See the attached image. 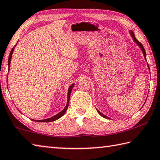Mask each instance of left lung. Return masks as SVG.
<instances>
[{"label":"left lung","instance_id":"8db88e82","mask_svg":"<svg viewBox=\"0 0 160 160\" xmlns=\"http://www.w3.org/2000/svg\"><path fill=\"white\" fill-rule=\"evenodd\" d=\"M130 34H131V36L132 37V38H133V40L134 41V42H135L136 43H137V44L138 45L140 48H141V49H142V52H143V55H144V58H145V59H146V51H145V49H144V48H143V45L142 44V43L141 42H139L138 40H137V39H136V37H135V36H134V32H132V31H130ZM148 67H149V66H148ZM98 111V112L99 113V114L101 115V116H102V117H104V118H108V117H106L105 115H104L103 114H102L101 112H100L98 110H97Z\"/></svg>","mask_w":160,"mask_h":160}]
</instances>
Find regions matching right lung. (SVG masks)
Returning <instances> with one entry per match:
<instances>
[{
  "label": "right lung",
  "instance_id": "1",
  "mask_svg": "<svg viewBox=\"0 0 160 160\" xmlns=\"http://www.w3.org/2000/svg\"><path fill=\"white\" fill-rule=\"evenodd\" d=\"M14 46L13 48H12V51L9 53V58H8V67H9H9H10V62H11V59H12V53H13L14 51ZM74 86V84H71V85L69 87V88H68V98H67V105H66V107L64 108V109L62 110V112H59L58 114H56L55 116H53L52 117H51L49 118H46V119H43V120H33L34 121H37V122H46V123H48V122H51V121H54L55 120L58 119L60 117H62V116H63L65 112H67V108L68 107V103H69V100H70V95H71V91L72 89H73V87Z\"/></svg>",
  "mask_w": 160,
  "mask_h": 160
}]
</instances>
